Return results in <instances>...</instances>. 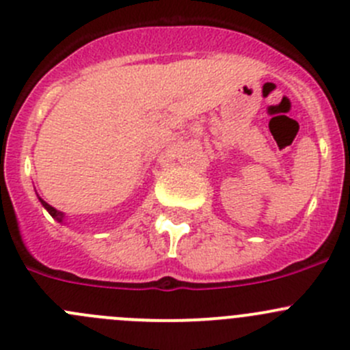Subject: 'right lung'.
Returning a JSON list of instances; mask_svg holds the SVG:
<instances>
[{"instance_id": "add662e5", "label": "right lung", "mask_w": 350, "mask_h": 350, "mask_svg": "<svg viewBox=\"0 0 350 350\" xmlns=\"http://www.w3.org/2000/svg\"><path fill=\"white\" fill-rule=\"evenodd\" d=\"M38 198H39V196H38ZM39 201H41V204L44 206V209H46V211H48L49 215H51L53 218L56 219V221H58V223H63V221H65V215H63L62 211H58V209H55V208H53L51 204H48V202H46L44 199H41V198H39Z\"/></svg>"}]
</instances>
